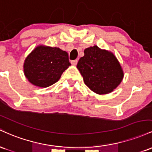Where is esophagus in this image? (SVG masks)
Wrapping results in <instances>:
<instances>
[{"instance_id": "esophagus-1", "label": "esophagus", "mask_w": 152, "mask_h": 152, "mask_svg": "<svg viewBox=\"0 0 152 152\" xmlns=\"http://www.w3.org/2000/svg\"><path fill=\"white\" fill-rule=\"evenodd\" d=\"M77 63V59H75V60L71 61V64H72V65H76Z\"/></svg>"}]
</instances>
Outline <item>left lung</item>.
Segmentation results:
<instances>
[{
	"instance_id": "1",
	"label": "left lung",
	"mask_w": 152,
	"mask_h": 152,
	"mask_svg": "<svg viewBox=\"0 0 152 152\" xmlns=\"http://www.w3.org/2000/svg\"><path fill=\"white\" fill-rule=\"evenodd\" d=\"M77 64L85 84L98 95L113 92L121 83L124 74L120 63L111 52L93 46L85 49Z\"/></svg>"
}]
</instances>
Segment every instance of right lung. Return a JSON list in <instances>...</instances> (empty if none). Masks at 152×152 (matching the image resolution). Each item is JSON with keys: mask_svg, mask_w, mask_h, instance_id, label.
<instances>
[{"mask_svg": "<svg viewBox=\"0 0 152 152\" xmlns=\"http://www.w3.org/2000/svg\"><path fill=\"white\" fill-rule=\"evenodd\" d=\"M70 65L67 52L59 47L39 45L26 57L23 72L32 85L47 88L57 83Z\"/></svg>", "mask_w": 152, "mask_h": 152, "instance_id": "add662e5", "label": "right lung"}]
</instances>
